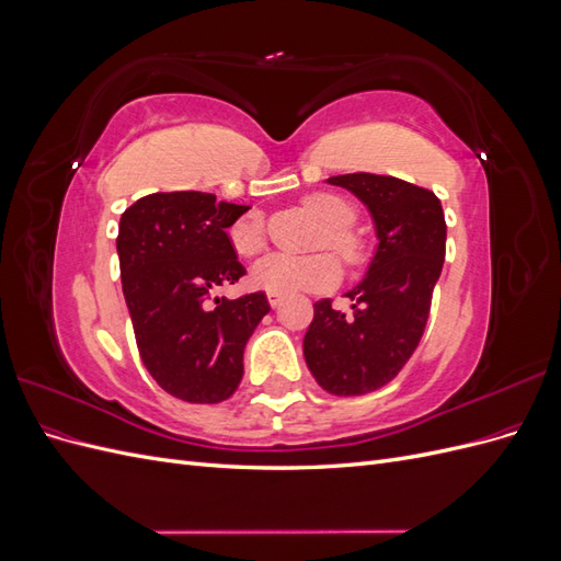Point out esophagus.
Here are the masks:
<instances>
[{
  "mask_svg": "<svg viewBox=\"0 0 561 561\" xmlns=\"http://www.w3.org/2000/svg\"><path fill=\"white\" fill-rule=\"evenodd\" d=\"M266 297H268V304L274 309H278L280 307V301H283V295H278V293H266Z\"/></svg>",
  "mask_w": 561,
  "mask_h": 561,
  "instance_id": "esophagus-1",
  "label": "esophagus"
}]
</instances>
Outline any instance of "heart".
<instances>
[{"label":"heart","mask_w":561,"mask_h":561,"mask_svg":"<svg viewBox=\"0 0 561 561\" xmlns=\"http://www.w3.org/2000/svg\"><path fill=\"white\" fill-rule=\"evenodd\" d=\"M301 206L320 222L325 231L320 233L318 248H332L346 264L363 260V248L351 233L355 213L344 198L334 194H309L301 198ZM229 243L241 257H254L266 245L264 219L257 213L241 215L229 227ZM252 280L266 293L301 295V293H328L342 280V266L330 252H318L311 257H287V254H268L254 264Z\"/></svg>","instance_id":"1"}]
</instances>
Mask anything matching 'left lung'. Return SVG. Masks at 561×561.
<instances>
[{
  "label": "left lung",
  "mask_w": 561,
  "mask_h": 561,
  "mask_svg": "<svg viewBox=\"0 0 561 561\" xmlns=\"http://www.w3.org/2000/svg\"><path fill=\"white\" fill-rule=\"evenodd\" d=\"M375 217L379 248L367 276L346 295L353 311L313 304L304 358L332 396H365L398 377L426 330L433 287L445 264L447 222L431 192L390 175L330 178Z\"/></svg>",
  "instance_id": "1"
}]
</instances>
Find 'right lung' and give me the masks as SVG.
I'll list each match as a JSON object with an SVG mask.
<instances>
[{
    "label": "right lung",
    "mask_w": 561,
    "mask_h": 561,
    "mask_svg": "<svg viewBox=\"0 0 561 561\" xmlns=\"http://www.w3.org/2000/svg\"><path fill=\"white\" fill-rule=\"evenodd\" d=\"M248 206L215 194L159 192L135 201L118 222L116 252L140 358L154 381L184 402L217 404L243 379V348L268 313L264 293L215 297L245 266L227 229Z\"/></svg>",
    "instance_id": "1"
}]
</instances>
